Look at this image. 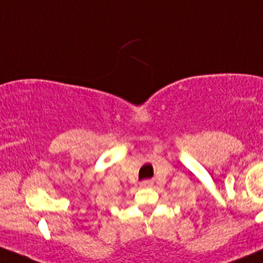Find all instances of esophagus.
Segmentation results:
<instances>
[{
	"mask_svg": "<svg viewBox=\"0 0 263 263\" xmlns=\"http://www.w3.org/2000/svg\"><path fill=\"white\" fill-rule=\"evenodd\" d=\"M153 184H154V182L151 180H143L142 182H141V186H142V187H151V186H153Z\"/></svg>",
	"mask_w": 263,
	"mask_h": 263,
	"instance_id": "1",
	"label": "esophagus"
}]
</instances>
